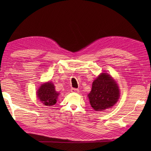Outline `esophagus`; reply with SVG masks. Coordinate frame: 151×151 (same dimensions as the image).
I'll return each mask as SVG.
<instances>
[{"instance_id":"34e87169","label":"esophagus","mask_w":151,"mask_h":151,"mask_svg":"<svg viewBox=\"0 0 151 151\" xmlns=\"http://www.w3.org/2000/svg\"><path fill=\"white\" fill-rule=\"evenodd\" d=\"M71 92L72 93H79V90L78 89H76V88H71L70 89Z\"/></svg>"}]
</instances>
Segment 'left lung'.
Here are the masks:
<instances>
[{
	"label": "left lung",
	"mask_w": 151,
	"mask_h": 151,
	"mask_svg": "<svg viewBox=\"0 0 151 151\" xmlns=\"http://www.w3.org/2000/svg\"><path fill=\"white\" fill-rule=\"evenodd\" d=\"M91 106L96 111L111 108L120 98V90L116 81L107 73H101L92 84L88 95Z\"/></svg>",
	"instance_id": "1"
}]
</instances>
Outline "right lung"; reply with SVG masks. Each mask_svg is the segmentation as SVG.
I'll return each instance as SVG.
<instances>
[{
	"label": "right lung",
	"mask_w": 151,
	"mask_h": 151,
	"mask_svg": "<svg viewBox=\"0 0 151 151\" xmlns=\"http://www.w3.org/2000/svg\"><path fill=\"white\" fill-rule=\"evenodd\" d=\"M37 97L45 106H52L57 103L59 93L55 89L52 82H47L40 86L37 91Z\"/></svg>",
	"instance_id": "add662e5"
}]
</instances>
